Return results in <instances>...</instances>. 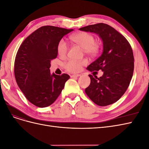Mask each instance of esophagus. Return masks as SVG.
<instances>
[{
  "label": "esophagus",
  "mask_w": 149,
  "mask_h": 149,
  "mask_svg": "<svg viewBox=\"0 0 149 149\" xmlns=\"http://www.w3.org/2000/svg\"><path fill=\"white\" fill-rule=\"evenodd\" d=\"M80 74H71L70 77L71 78H77L78 76H79Z\"/></svg>",
  "instance_id": "34e87169"
}]
</instances>
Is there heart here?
I'll list each match as a JSON object with an SVG mask.
<instances>
[{
	"label": "heart",
	"mask_w": 149,
	"mask_h": 149,
	"mask_svg": "<svg viewBox=\"0 0 149 149\" xmlns=\"http://www.w3.org/2000/svg\"><path fill=\"white\" fill-rule=\"evenodd\" d=\"M69 39L71 42L78 45L83 48V52L89 56H95L100 50V45L94 41V36L86 31H80L71 35ZM58 55L63 57L67 52V45L63 40H60L56 46ZM87 60H71L65 64V68L71 73H76L81 69V67L87 63Z\"/></svg>",
	"instance_id": "heart-1"
}]
</instances>
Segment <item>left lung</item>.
<instances>
[{"mask_svg":"<svg viewBox=\"0 0 149 149\" xmlns=\"http://www.w3.org/2000/svg\"><path fill=\"white\" fill-rule=\"evenodd\" d=\"M95 33L103 42V52L87 69L91 72L101 70V77L89 74L91 83L85 93L93 102L100 106L112 104L123 96L131 81L134 58L130 43L111 26L99 23L80 28Z\"/></svg>","mask_w":149,"mask_h":149,"instance_id":"left-lung-1","label":"left lung"}]
</instances>
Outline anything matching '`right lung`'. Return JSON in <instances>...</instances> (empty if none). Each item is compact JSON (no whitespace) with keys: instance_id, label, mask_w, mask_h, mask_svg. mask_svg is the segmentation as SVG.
Wrapping results in <instances>:
<instances>
[{"instance_id":"add662e5","label":"right lung","mask_w":149,"mask_h":149,"mask_svg":"<svg viewBox=\"0 0 149 149\" xmlns=\"http://www.w3.org/2000/svg\"><path fill=\"white\" fill-rule=\"evenodd\" d=\"M43 26L26 37L18 49L14 62L16 82L25 97L39 107L50 106L60 96L70 76L50 74L51 60L57 56L56 46L73 31Z\"/></svg>"}]
</instances>
